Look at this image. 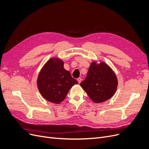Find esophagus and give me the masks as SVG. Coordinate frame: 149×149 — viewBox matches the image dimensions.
I'll use <instances>...</instances> for the list:
<instances>
[{
    "mask_svg": "<svg viewBox=\"0 0 149 149\" xmlns=\"http://www.w3.org/2000/svg\"><path fill=\"white\" fill-rule=\"evenodd\" d=\"M81 77H79V78H77V82H78V83L79 84H80L81 83Z\"/></svg>",
    "mask_w": 149,
    "mask_h": 149,
    "instance_id": "esophagus-1",
    "label": "esophagus"
}]
</instances>
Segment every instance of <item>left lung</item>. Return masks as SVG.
<instances>
[{
	"mask_svg": "<svg viewBox=\"0 0 149 149\" xmlns=\"http://www.w3.org/2000/svg\"><path fill=\"white\" fill-rule=\"evenodd\" d=\"M81 86L91 100L95 103H101L109 100L115 93L118 80L115 73L105 63L96 64L93 62Z\"/></svg>",
	"mask_w": 149,
	"mask_h": 149,
	"instance_id": "8db88e82",
	"label": "left lung"
}]
</instances>
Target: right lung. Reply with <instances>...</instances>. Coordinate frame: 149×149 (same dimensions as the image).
I'll return each mask as SVG.
<instances>
[{
  "label": "right lung",
  "mask_w": 149,
  "mask_h": 149,
  "mask_svg": "<svg viewBox=\"0 0 149 149\" xmlns=\"http://www.w3.org/2000/svg\"><path fill=\"white\" fill-rule=\"evenodd\" d=\"M77 81L63 68V62L57 58L49 59L38 76V87L46 100L59 104L66 97L68 91Z\"/></svg>",
  "instance_id": "add662e5"
}]
</instances>
